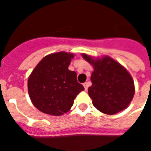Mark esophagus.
<instances>
[{"mask_svg":"<svg viewBox=\"0 0 151 151\" xmlns=\"http://www.w3.org/2000/svg\"><path fill=\"white\" fill-rule=\"evenodd\" d=\"M89 85H90V83H89V82H85V83L83 84L84 87H85L86 91H87V89H88V87H89Z\"/></svg>","mask_w":151,"mask_h":151,"instance_id":"esophagus-1","label":"esophagus"}]
</instances>
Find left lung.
<instances>
[{"label":"left lung","mask_w":151,"mask_h":151,"mask_svg":"<svg viewBox=\"0 0 151 151\" xmlns=\"http://www.w3.org/2000/svg\"><path fill=\"white\" fill-rule=\"evenodd\" d=\"M82 57L94 67L88 88L93 105L103 113L114 115L129 105L135 92L134 82L126 69L110 56L93 59L82 54Z\"/></svg>","instance_id":"obj_1"}]
</instances>
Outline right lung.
<instances>
[{
  "instance_id": "right-lung-1",
  "label": "right lung",
  "mask_w": 151,
  "mask_h": 151,
  "mask_svg": "<svg viewBox=\"0 0 151 151\" xmlns=\"http://www.w3.org/2000/svg\"><path fill=\"white\" fill-rule=\"evenodd\" d=\"M73 54L65 52L44 56L28 78V93L35 107L43 113L60 116L69 111L84 87L75 71L68 69Z\"/></svg>"
}]
</instances>
